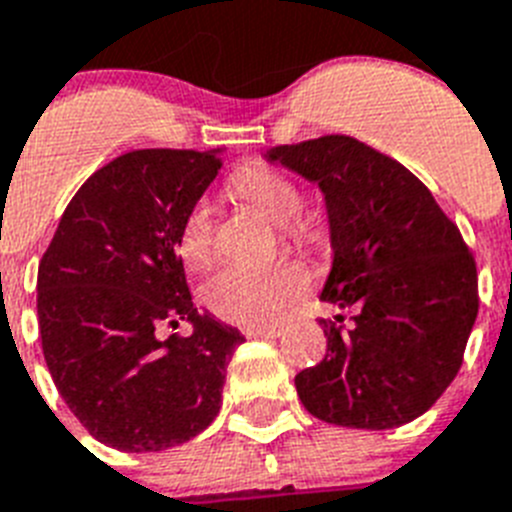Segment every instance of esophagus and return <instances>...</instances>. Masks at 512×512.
I'll list each match as a JSON object with an SVG mask.
<instances>
[{"mask_svg":"<svg viewBox=\"0 0 512 512\" xmlns=\"http://www.w3.org/2000/svg\"><path fill=\"white\" fill-rule=\"evenodd\" d=\"M283 333L281 322H273V325H255V328L244 330L247 338H278Z\"/></svg>","mask_w":512,"mask_h":512,"instance_id":"obj_1","label":"esophagus"}]
</instances>
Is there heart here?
<instances>
[{
    "label": "heart",
    "mask_w": 512,
    "mask_h": 512,
    "mask_svg": "<svg viewBox=\"0 0 512 512\" xmlns=\"http://www.w3.org/2000/svg\"><path fill=\"white\" fill-rule=\"evenodd\" d=\"M229 192L278 223L283 242L304 252L325 244V226L304 213L296 184L265 163H244L231 174ZM176 252L184 268L205 270L213 263V218L208 205H195L176 234ZM309 289V273L296 260L273 265H229L203 286L205 307L236 325H260L281 317Z\"/></svg>",
    "instance_id": "1"
}]
</instances>
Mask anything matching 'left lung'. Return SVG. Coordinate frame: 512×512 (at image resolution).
<instances>
[{"instance_id":"left-lung-1","label":"left lung","mask_w":512,"mask_h":512,"mask_svg":"<svg viewBox=\"0 0 512 512\" xmlns=\"http://www.w3.org/2000/svg\"><path fill=\"white\" fill-rule=\"evenodd\" d=\"M270 161L320 184L333 270L322 302L354 312L320 320L328 354L296 375L312 416L390 429L422 416L463 364L479 312L474 252L403 163L349 135L278 145Z\"/></svg>"}]
</instances>
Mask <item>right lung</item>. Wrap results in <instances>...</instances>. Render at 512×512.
<instances>
[{
  "label": "right lung",
  "instance_id": "add662e5",
  "mask_svg": "<svg viewBox=\"0 0 512 512\" xmlns=\"http://www.w3.org/2000/svg\"><path fill=\"white\" fill-rule=\"evenodd\" d=\"M223 166L218 153L130 150L90 174L38 263L46 367L103 445L156 453L200 435L221 409L244 336L197 312L176 234ZM193 322L166 342L158 327Z\"/></svg>",
  "mask_w": 512,
  "mask_h": 512
}]
</instances>
